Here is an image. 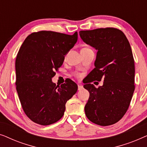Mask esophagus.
I'll return each instance as SVG.
<instances>
[{
	"label": "esophagus",
	"mask_w": 147,
	"mask_h": 147,
	"mask_svg": "<svg viewBox=\"0 0 147 147\" xmlns=\"http://www.w3.org/2000/svg\"><path fill=\"white\" fill-rule=\"evenodd\" d=\"M82 89H83V86L78 84V90H81Z\"/></svg>",
	"instance_id": "esophagus-1"
}]
</instances>
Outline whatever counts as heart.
<instances>
[{"label":"heart","instance_id":"heart-1","mask_svg":"<svg viewBox=\"0 0 147 147\" xmlns=\"http://www.w3.org/2000/svg\"><path fill=\"white\" fill-rule=\"evenodd\" d=\"M76 75H77V76H78V77H80V76H81V74H77Z\"/></svg>","mask_w":147,"mask_h":147}]
</instances>
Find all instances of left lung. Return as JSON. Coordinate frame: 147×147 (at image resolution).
Wrapping results in <instances>:
<instances>
[{
  "label": "left lung",
  "mask_w": 147,
  "mask_h": 147,
  "mask_svg": "<svg viewBox=\"0 0 147 147\" xmlns=\"http://www.w3.org/2000/svg\"><path fill=\"white\" fill-rule=\"evenodd\" d=\"M84 43L97 50L95 68L84 87L90 97L85 106L87 118L94 124L109 126L119 121L127 111L134 91V61L131 47L122 31L115 28L80 31ZM96 88L91 84L101 81Z\"/></svg>",
  "instance_id": "left-lung-1"
}]
</instances>
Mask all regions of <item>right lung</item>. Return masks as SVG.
Instances as JSON below:
<instances>
[{
    "label": "right lung",
    "instance_id": "right-lung-1",
    "mask_svg": "<svg viewBox=\"0 0 147 147\" xmlns=\"http://www.w3.org/2000/svg\"><path fill=\"white\" fill-rule=\"evenodd\" d=\"M78 41L74 35L41 31L26 38L15 61L17 91L22 108L35 123L46 126L61 118L65 104L78 90L71 80L61 86L52 82L55 71Z\"/></svg>",
    "mask_w": 147,
    "mask_h": 147
}]
</instances>
